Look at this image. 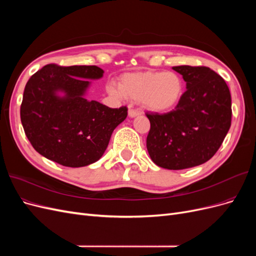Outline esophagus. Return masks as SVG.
Segmentation results:
<instances>
[{"label": "esophagus", "instance_id": "34e87169", "mask_svg": "<svg viewBox=\"0 0 256 256\" xmlns=\"http://www.w3.org/2000/svg\"><path fill=\"white\" fill-rule=\"evenodd\" d=\"M140 114H141V113L138 112V110H134V109H129V110H128V116H129V118H136V116H138Z\"/></svg>", "mask_w": 256, "mask_h": 256}]
</instances>
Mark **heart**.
Segmentation results:
<instances>
[{
	"label": "heart",
	"mask_w": 256,
	"mask_h": 256,
	"mask_svg": "<svg viewBox=\"0 0 256 256\" xmlns=\"http://www.w3.org/2000/svg\"><path fill=\"white\" fill-rule=\"evenodd\" d=\"M106 90L116 98L140 102L150 112L168 113L182 100L184 82L180 74L172 72H128L120 76L118 86L110 85Z\"/></svg>",
	"instance_id": "1"
}]
</instances>
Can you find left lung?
I'll return each mask as SVG.
<instances>
[{
  "instance_id": "8db88e82",
  "label": "left lung",
  "mask_w": 256,
  "mask_h": 256,
  "mask_svg": "<svg viewBox=\"0 0 256 256\" xmlns=\"http://www.w3.org/2000/svg\"><path fill=\"white\" fill-rule=\"evenodd\" d=\"M186 82L175 110L147 113L146 147L154 164L184 170L205 164L219 150L232 120V99L221 76L204 66H175Z\"/></svg>"
}]
</instances>
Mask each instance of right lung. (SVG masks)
<instances>
[{
    "label": "right lung",
    "instance_id": "right-lung-1",
    "mask_svg": "<svg viewBox=\"0 0 256 256\" xmlns=\"http://www.w3.org/2000/svg\"><path fill=\"white\" fill-rule=\"evenodd\" d=\"M97 66L50 64L28 81L20 108L23 129L37 152L69 168L90 166L102 157L127 108L111 109L88 100L90 80L102 79Z\"/></svg>",
    "mask_w": 256,
    "mask_h": 256
}]
</instances>
